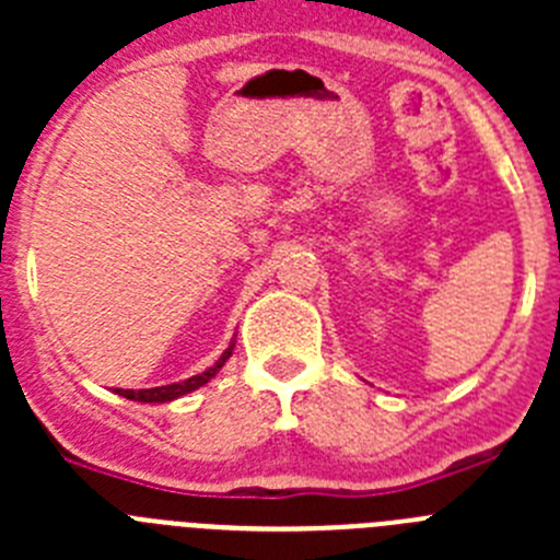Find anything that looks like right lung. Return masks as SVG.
<instances>
[{
	"instance_id": "obj_1",
	"label": "right lung",
	"mask_w": 560,
	"mask_h": 560,
	"mask_svg": "<svg viewBox=\"0 0 560 560\" xmlns=\"http://www.w3.org/2000/svg\"><path fill=\"white\" fill-rule=\"evenodd\" d=\"M232 348H235V341H232L230 348L221 353V359L212 364V368H207L205 373L192 375V378H185V381H176V384H165V387H151V389H117V395H122V398L128 400H142V404H165V400H176L182 398V395L192 393V389L205 387L207 381L215 378V373H219L221 368L226 364V359L232 355Z\"/></svg>"
}]
</instances>
